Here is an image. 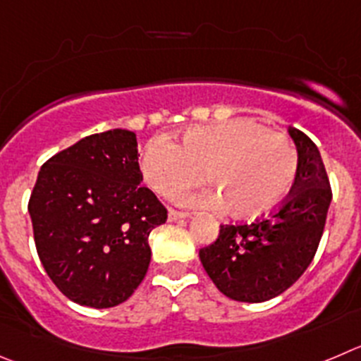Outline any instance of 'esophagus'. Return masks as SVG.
Returning <instances> with one entry per match:
<instances>
[{"mask_svg":"<svg viewBox=\"0 0 361 361\" xmlns=\"http://www.w3.org/2000/svg\"><path fill=\"white\" fill-rule=\"evenodd\" d=\"M187 217H188L187 212H178V210H169V215H167L169 222H176V221H181V219H187Z\"/></svg>","mask_w":361,"mask_h":361,"instance_id":"obj_1","label":"esophagus"}]
</instances>
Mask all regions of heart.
I'll use <instances>...</instances> for the list:
<instances>
[{
	"instance_id": "heart-1",
	"label": "heart",
	"mask_w": 361,
	"mask_h": 361,
	"mask_svg": "<svg viewBox=\"0 0 361 361\" xmlns=\"http://www.w3.org/2000/svg\"><path fill=\"white\" fill-rule=\"evenodd\" d=\"M203 171L217 192L201 203L226 204L228 214L257 219L287 200L298 176V151L281 133L247 117L190 128L178 146L154 137L144 146L140 173L153 192L171 197L196 183Z\"/></svg>"
}]
</instances>
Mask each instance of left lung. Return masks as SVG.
I'll return each instance as SVG.
<instances>
[{"mask_svg": "<svg viewBox=\"0 0 361 361\" xmlns=\"http://www.w3.org/2000/svg\"><path fill=\"white\" fill-rule=\"evenodd\" d=\"M298 149V176L278 212L249 224H222L214 244L200 249L204 271L233 301L264 302L283 294L312 264L331 203L317 146L288 128Z\"/></svg>", "mask_w": 361, "mask_h": 361, "instance_id": "left-lung-1", "label": "left lung"}]
</instances>
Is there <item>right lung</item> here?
<instances>
[{"instance_id":"add662e5","label":"right lung","mask_w":361,"mask_h":361,"mask_svg":"<svg viewBox=\"0 0 361 361\" xmlns=\"http://www.w3.org/2000/svg\"><path fill=\"white\" fill-rule=\"evenodd\" d=\"M140 181L137 137L128 130L89 135L40 167L28 203L33 238L71 301L112 308L142 283L147 238L167 210Z\"/></svg>"}]
</instances>
